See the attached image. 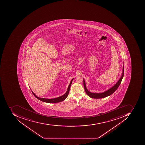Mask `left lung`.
I'll list each match as a JSON object with an SVG mask.
<instances>
[{
    "instance_id": "1",
    "label": "left lung",
    "mask_w": 145,
    "mask_h": 145,
    "mask_svg": "<svg viewBox=\"0 0 145 145\" xmlns=\"http://www.w3.org/2000/svg\"><path fill=\"white\" fill-rule=\"evenodd\" d=\"M124 63H123V70H122V74H121V77L120 78L118 82L112 87L111 88L105 91L102 92V93H92L88 90L86 88V84H85V80L84 79H83L84 87V90L86 92V94H87L88 96L90 97V98H93V99H102V98H105L106 97L112 94L113 93L116 91L119 87V85L121 83V80L123 78L124 74Z\"/></svg>"
}]
</instances>
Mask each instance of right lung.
<instances>
[{
	"label": "right lung",
	"instance_id": "right-lung-1",
	"mask_svg": "<svg viewBox=\"0 0 145 145\" xmlns=\"http://www.w3.org/2000/svg\"><path fill=\"white\" fill-rule=\"evenodd\" d=\"M74 78L72 79L70 83L69 84V86L68 87V88H67V91L65 93L64 95H63L61 96L57 97V98H54V99H45V98H39L36 95L33 93V92L32 91L33 95H34V96L36 97V98H37L39 100L41 101H43V102H46V103H58V102H61V101H63L65 100L67 96H68V94H69V90H70V88L71 86V83H72V81H73Z\"/></svg>",
	"mask_w": 145,
	"mask_h": 145
}]
</instances>
